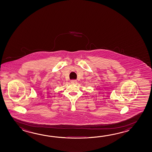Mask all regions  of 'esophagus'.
I'll use <instances>...</instances> for the list:
<instances>
[{"mask_svg": "<svg viewBox=\"0 0 152 152\" xmlns=\"http://www.w3.org/2000/svg\"><path fill=\"white\" fill-rule=\"evenodd\" d=\"M71 83L72 84H76L77 83V81L75 80H72L71 81Z\"/></svg>", "mask_w": 152, "mask_h": 152, "instance_id": "34e87169", "label": "esophagus"}]
</instances>
